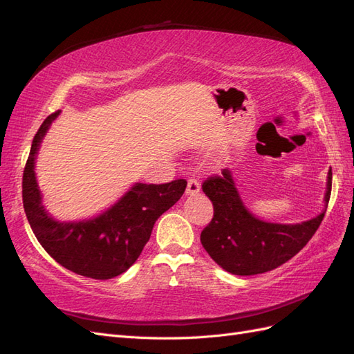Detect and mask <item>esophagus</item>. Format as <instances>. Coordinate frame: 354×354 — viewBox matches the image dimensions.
I'll list each match as a JSON object with an SVG mask.
<instances>
[{
	"mask_svg": "<svg viewBox=\"0 0 354 354\" xmlns=\"http://www.w3.org/2000/svg\"><path fill=\"white\" fill-rule=\"evenodd\" d=\"M201 190V183H199V180L198 178H189V181H187V187H186V194L187 195H195V194H198V192Z\"/></svg>",
	"mask_w": 354,
	"mask_h": 354,
	"instance_id": "34e87169",
	"label": "esophagus"
}]
</instances>
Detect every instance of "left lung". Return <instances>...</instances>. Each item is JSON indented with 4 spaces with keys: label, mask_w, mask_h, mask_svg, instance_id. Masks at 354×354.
Instances as JSON below:
<instances>
[{
    "label": "left lung",
    "mask_w": 354,
    "mask_h": 354,
    "mask_svg": "<svg viewBox=\"0 0 354 354\" xmlns=\"http://www.w3.org/2000/svg\"><path fill=\"white\" fill-rule=\"evenodd\" d=\"M330 186L329 169L326 207ZM202 190L212 202L214 217L202 230L201 242L220 267L239 276L270 272L291 260L312 239L326 212L324 209L317 217L298 224L259 220L243 205L229 169H223L221 176L208 177Z\"/></svg>",
    "instance_id": "1"
}]
</instances>
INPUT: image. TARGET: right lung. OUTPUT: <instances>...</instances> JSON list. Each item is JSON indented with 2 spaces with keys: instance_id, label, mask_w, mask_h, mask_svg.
Here are the masks:
<instances>
[{
  "instance_id": "right-lung-1",
  "label": "right lung",
  "mask_w": 354,
  "mask_h": 354,
  "mask_svg": "<svg viewBox=\"0 0 354 354\" xmlns=\"http://www.w3.org/2000/svg\"><path fill=\"white\" fill-rule=\"evenodd\" d=\"M59 112L51 113L37 131L24 169L22 198L30 229L53 259L65 269L91 279L120 276L140 257L155 221L185 194L187 181L164 185L136 183L112 208L91 220L60 223L41 203L35 178V156L42 137Z\"/></svg>"
}]
</instances>
